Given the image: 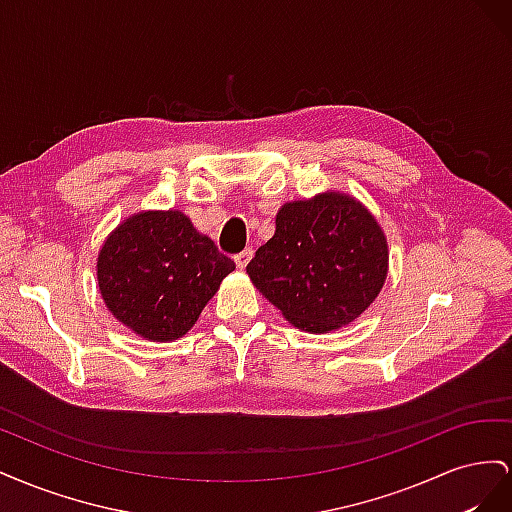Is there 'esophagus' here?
I'll return each instance as SVG.
<instances>
[{
  "label": "esophagus",
  "instance_id": "esophagus-1",
  "mask_svg": "<svg viewBox=\"0 0 512 512\" xmlns=\"http://www.w3.org/2000/svg\"><path fill=\"white\" fill-rule=\"evenodd\" d=\"M252 260V250H243V252H239L237 256H235V265L239 267V269H245L247 267V262Z\"/></svg>",
  "mask_w": 512,
  "mask_h": 512
}]
</instances>
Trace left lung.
Returning a JSON list of instances; mask_svg holds the SVG:
<instances>
[{
    "label": "left lung",
    "mask_w": 512,
    "mask_h": 512,
    "mask_svg": "<svg viewBox=\"0 0 512 512\" xmlns=\"http://www.w3.org/2000/svg\"><path fill=\"white\" fill-rule=\"evenodd\" d=\"M389 273V241L361 200L327 190L290 200L275 235L258 247L247 275L301 331L331 333L376 301Z\"/></svg>",
    "instance_id": "1"
}]
</instances>
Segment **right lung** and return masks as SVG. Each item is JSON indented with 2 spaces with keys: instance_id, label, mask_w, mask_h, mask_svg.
<instances>
[{
  "instance_id": "add662e5",
  "label": "right lung",
  "mask_w": 512,
  "mask_h": 512,
  "mask_svg": "<svg viewBox=\"0 0 512 512\" xmlns=\"http://www.w3.org/2000/svg\"><path fill=\"white\" fill-rule=\"evenodd\" d=\"M235 262L179 209L138 211L98 252L102 301L123 327L149 342L188 333Z\"/></svg>"
}]
</instances>
